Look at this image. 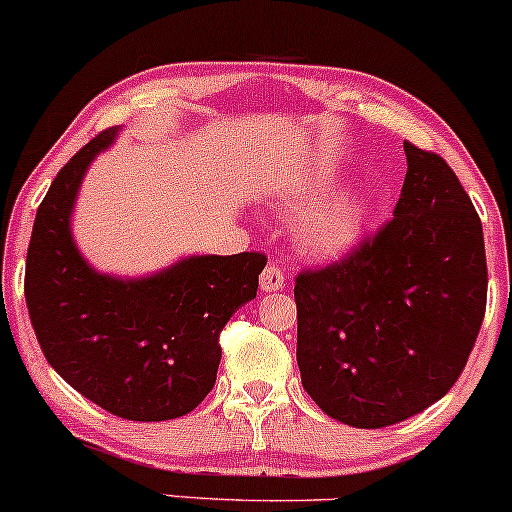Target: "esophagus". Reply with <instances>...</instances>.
I'll return each mask as SVG.
<instances>
[{
    "label": "esophagus",
    "mask_w": 512,
    "mask_h": 512,
    "mask_svg": "<svg viewBox=\"0 0 512 512\" xmlns=\"http://www.w3.org/2000/svg\"><path fill=\"white\" fill-rule=\"evenodd\" d=\"M258 285H261L263 292H278L285 287V273L280 271L275 263H268L266 268H263L261 278H258Z\"/></svg>",
    "instance_id": "34e87169"
}]
</instances>
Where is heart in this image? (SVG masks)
I'll return each instance as SVG.
<instances>
[{"label":"heart","instance_id":"heart-1","mask_svg":"<svg viewBox=\"0 0 512 512\" xmlns=\"http://www.w3.org/2000/svg\"><path fill=\"white\" fill-rule=\"evenodd\" d=\"M321 186L297 188L287 193L283 205L287 208H300L307 198L319 193ZM367 217V200L358 191H338L324 198L321 203L312 205L297 217L292 227L297 249L304 256L317 258V261H331L343 256L355 244L363 232Z\"/></svg>","mask_w":512,"mask_h":512}]
</instances>
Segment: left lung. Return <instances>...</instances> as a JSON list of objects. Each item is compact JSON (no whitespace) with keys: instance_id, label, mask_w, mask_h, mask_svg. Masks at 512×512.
Returning <instances> with one entry per match:
<instances>
[{"instance_id":"1","label":"left lung","mask_w":512,"mask_h":512,"mask_svg":"<svg viewBox=\"0 0 512 512\" xmlns=\"http://www.w3.org/2000/svg\"><path fill=\"white\" fill-rule=\"evenodd\" d=\"M394 217L295 280L302 387L326 416L384 428L450 392L486 312L484 229L455 171L404 142Z\"/></svg>"}]
</instances>
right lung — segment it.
Here are the masks:
<instances>
[{"label":"right lung","mask_w":512,"mask_h":512,"mask_svg":"<svg viewBox=\"0 0 512 512\" xmlns=\"http://www.w3.org/2000/svg\"><path fill=\"white\" fill-rule=\"evenodd\" d=\"M103 130L60 169L33 222L26 304L45 360L70 387L128 421H171L215 387L220 331L251 302L266 256H186L140 278L99 273L72 212L86 169L116 142Z\"/></svg>","instance_id":"add662e5"}]
</instances>
